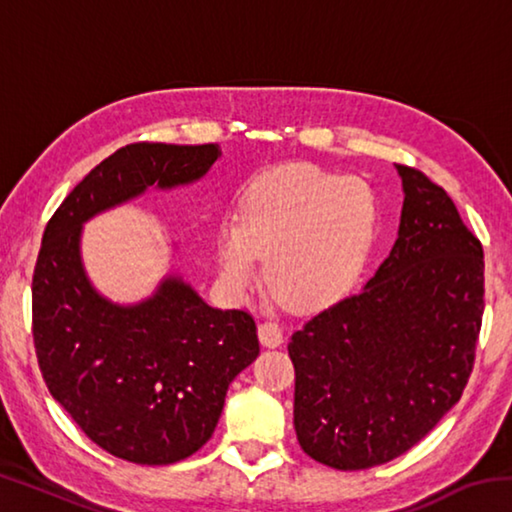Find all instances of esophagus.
<instances>
[{
	"label": "esophagus",
	"mask_w": 512,
	"mask_h": 512,
	"mask_svg": "<svg viewBox=\"0 0 512 512\" xmlns=\"http://www.w3.org/2000/svg\"><path fill=\"white\" fill-rule=\"evenodd\" d=\"M282 327L273 323V320H264V323H259V341L266 348H277V345L282 343Z\"/></svg>",
	"instance_id": "1"
}]
</instances>
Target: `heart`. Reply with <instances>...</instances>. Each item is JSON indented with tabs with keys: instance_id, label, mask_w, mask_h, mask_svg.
Segmentation results:
<instances>
[{
	"instance_id": "obj_1",
	"label": "heart",
	"mask_w": 512,
	"mask_h": 512,
	"mask_svg": "<svg viewBox=\"0 0 512 512\" xmlns=\"http://www.w3.org/2000/svg\"><path fill=\"white\" fill-rule=\"evenodd\" d=\"M375 235L377 198L366 180L287 164L250 185L239 219L221 221L216 262L225 287L241 296L257 282V255H266L277 296L320 307L357 282Z\"/></svg>"
}]
</instances>
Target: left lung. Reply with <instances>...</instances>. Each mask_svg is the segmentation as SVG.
<instances>
[{"label":"left lung","mask_w":512,"mask_h":512,"mask_svg":"<svg viewBox=\"0 0 512 512\" xmlns=\"http://www.w3.org/2000/svg\"><path fill=\"white\" fill-rule=\"evenodd\" d=\"M395 169L404 205L391 255L289 343L298 443L334 470H368L418 445L461 400L481 332V241L443 187Z\"/></svg>","instance_id":"8db88e82"}]
</instances>
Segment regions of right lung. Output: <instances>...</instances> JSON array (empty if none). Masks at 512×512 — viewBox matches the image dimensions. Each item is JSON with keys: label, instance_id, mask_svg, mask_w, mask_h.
Here are the masks:
<instances>
[{"label": "right lung", "instance_id": "1", "mask_svg": "<svg viewBox=\"0 0 512 512\" xmlns=\"http://www.w3.org/2000/svg\"><path fill=\"white\" fill-rule=\"evenodd\" d=\"M219 144H128L97 164L51 216L33 271V343L45 384L92 443L169 465L212 438L230 381L259 354L241 309H214L180 275L119 305L92 287L83 223L142 196L201 180Z\"/></svg>", "mask_w": 512, "mask_h": 512}]
</instances>
